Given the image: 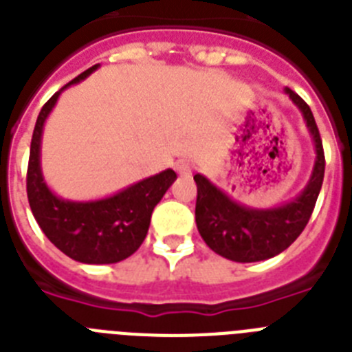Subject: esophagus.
Wrapping results in <instances>:
<instances>
[{
  "label": "esophagus",
  "instance_id": "34e87169",
  "mask_svg": "<svg viewBox=\"0 0 352 352\" xmlns=\"http://www.w3.org/2000/svg\"><path fill=\"white\" fill-rule=\"evenodd\" d=\"M175 170L177 173H180V175H191V172H193V164L189 163L188 159H180V161H177L175 164Z\"/></svg>",
  "mask_w": 352,
  "mask_h": 352
}]
</instances>
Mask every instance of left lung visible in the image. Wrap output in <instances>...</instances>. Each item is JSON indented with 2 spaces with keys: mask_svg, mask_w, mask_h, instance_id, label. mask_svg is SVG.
<instances>
[{
  "mask_svg": "<svg viewBox=\"0 0 352 352\" xmlns=\"http://www.w3.org/2000/svg\"><path fill=\"white\" fill-rule=\"evenodd\" d=\"M285 94L301 111L314 142L316 161L310 179L301 193L282 206L256 209L228 197L207 177L197 173L198 197L195 218L201 239L214 253L234 262H261L282 253L305 230L316 207L324 179V151L311 109L298 94L285 88Z\"/></svg>",
  "mask_w": 352,
  "mask_h": 352,
  "instance_id": "left-lung-1",
  "label": "left lung"
}]
</instances>
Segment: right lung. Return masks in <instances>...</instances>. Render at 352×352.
I'll return each instance as SVG.
<instances>
[{
    "instance_id": "1",
    "label": "right lung",
    "mask_w": 352,
    "mask_h": 352,
    "mask_svg": "<svg viewBox=\"0 0 352 352\" xmlns=\"http://www.w3.org/2000/svg\"><path fill=\"white\" fill-rule=\"evenodd\" d=\"M90 67L83 74L56 91L38 113L33 129L28 163V201L38 227L60 252L81 264H117L133 255L145 241L151 216L168 188L175 182L172 168L138 180L111 197L97 200H67L49 188L41 166L42 133L47 117L62 91L96 72Z\"/></svg>"
}]
</instances>
